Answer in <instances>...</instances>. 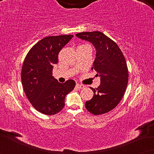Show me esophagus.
Returning <instances> with one entry per match:
<instances>
[{
	"label": "esophagus",
	"instance_id": "esophagus-1",
	"mask_svg": "<svg viewBox=\"0 0 154 154\" xmlns=\"http://www.w3.org/2000/svg\"><path fill=\"white\" fill-rule=\"evenodd\" d=\"M75 88H78V89H79V90L83 89V88H84V85H80V84H76V85H75Z\"/></svg>",
	"mask_w": 154,
	"mask_h": 154
}]
</instances>
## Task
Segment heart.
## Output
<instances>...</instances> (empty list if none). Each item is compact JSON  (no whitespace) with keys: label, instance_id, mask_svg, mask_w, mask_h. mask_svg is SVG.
<instances>
[{"label":"heart","instance_id":"obj_1","mask_svg":"<svg viewBox=\"0 0 154 154\" xmlns=\"http://www.w3.org/2000/svg\"><path fill=\"white\" fill-rule=\"evenodd\" d=\"M88 47H90L89 45H88V44H81V45H80L78 48H88Z\"/></svg>","mask_w":154,"mask_h":154}]
</instances>
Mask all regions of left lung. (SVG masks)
Wrapping results in <instances>:
<instances>
[{
    "instance_id": "8db88e82",
    "label": "left lung",
    "mask_w": 154,
    "mask_h": 154,
    "mask_svg": "<svg viewBox=\"0 0 154 154\" xmlns=\"http://www.w3.org/2000/svg\"><path fill=\"white\" fill-rule=\"evenodd\" d=\"M75 35L92 43L97 51L92 69L100 76L101 83L96 90L90 88L94 95L85 102L86 109L94 115L108 113L119 104L127 88L129 74L125 57L119 45L100 31Z\"/></svg>"
}]
</instances>
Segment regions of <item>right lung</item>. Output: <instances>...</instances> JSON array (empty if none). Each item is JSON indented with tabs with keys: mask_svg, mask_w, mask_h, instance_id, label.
I'll return each instance as SVG.
<instances>
[{
	"mask_svg": "<svg viewBox=\"0 0 154 154\" xmlns=\"http://www.w3.org/2000/svg\"><path fill=\"white\" fill-rule=\"evenodd\" d=\"M73 37L61 35L44 38L31 48L24 59L21 72L23 88L32 106L43 114L60 112L65 105V96L75 88L73 80L60 83L52 76L59 52Z\"/></svg>",
	"mask_w": 154,
	"mask_h": 154,
	"instance_id": "right-lung-1",
	"label": "right lung"
}]
</instances>
